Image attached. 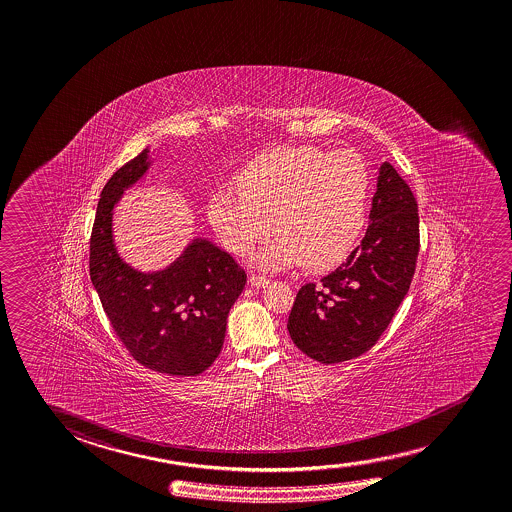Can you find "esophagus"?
<instances>
[{
	"mask_svg": "<svg viewBox=\"0 0 512 512\" xmlns=\"http://www.w3.org/2000/svg\"><path fill=\"white\" fill-rule=\"evenodd\" d=\"M250 284L253 287H266L269 284V280L266 277H260V275H250Z\"/></svg>",
	"mask_w": 512,
	"mask_h": 512,
	"instance_id": "esophagus-1",
	"label": "esophagus"
}]
</instances>
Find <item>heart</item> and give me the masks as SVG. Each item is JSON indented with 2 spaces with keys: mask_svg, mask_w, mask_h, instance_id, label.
Masks as SVG:
<instances>
[{
  "mask_svg": "<svg viewBox=\"0 0 512 512\" xmlns=\"http://www.w3.org/2000/svg\"><path fill=\"white\" fill-rule=\"evenodd\" d=\"M232 184L237 194L210 196V227L228 252L246 255L273 225L277 239L253 255L260 268H332L368 218L371 173L355 151L278 146L239 169Z\"/></svg>",
  "mask_w": 512,
  "mask_h": 512,
  "instance_id": "b5f03b06",
  "label": "heart"
}]
</instances>
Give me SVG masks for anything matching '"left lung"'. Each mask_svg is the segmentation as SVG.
Here are the masks:
<instances>
[{"label":"left lung","instance_id":"obj_1","mask_svg":"<svg viewBox=\"0 0 512 512\" xmlns=\"http://www.w3.org/2000/svg\"><path fill=\"white\" fill-rule=\"evenodd\" d=\"M369 227L346 262L296 294L287 321L293 343L321 364L350 361L384 334L409 291L419 252L418 203L384 160Z\"/></svg>","mask_w":512,"mask_h":512}]
</instances>
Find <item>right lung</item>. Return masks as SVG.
Here are the masks:
<instances>
[{"instance_id": "add662e5", "label": "right lung", "mask_w": 512, "mask_h": 512, "mask_svg": "<svg viewBox=\"0 0 512 512\" xmlns=\"http://www.w3.org/2000/svg\"><path fill=\"white\" fill-rule=\"evenodd\" d=\"M151 164L146 148L103 187L91 235V282L135 361L171 377H194L221 352L228 312L243 293L246 273L207 237H193L184 252L157 271H141L121 257L114 209Z\"/></svg>"}]
</instances>
